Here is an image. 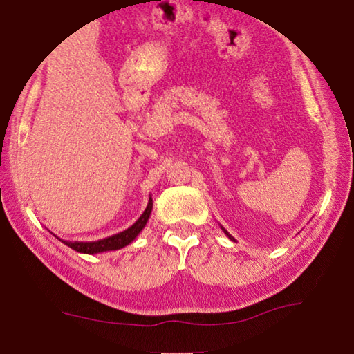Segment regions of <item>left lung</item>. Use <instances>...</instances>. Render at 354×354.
<instances>
[{"label":"left lung","instance_id":"left-lung-1","mask_svg":"<svg viewBox=\"0 0 354 354\" xmlns=\"http://www.w3.org/2000/svg\"><path fill=\"white\" fill-rule=\"evenodd\" d=\"M221 229H223V230H224V234H225V235H227V236H229V239H230V240H234V241H235V239H234V236H232V235H230V234H229V232H227V230H225V229H224V227H223V225H221Z\"/></svg>","mask_w":354,"mask_h":354}]
</instances>
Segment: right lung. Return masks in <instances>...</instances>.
Returning a JSON list of instances; mask_svg holds the SVG:
<instances>
[{
	"label": "right lung",
	"instance_id": "add662e5",
	"mask_svg": "<svg viewBox=\"0 0 354 354\" xmlns=\"http://www.w3.org/2000/svg\"><path fill=\"white\" fill-rule=\"evenodd\" d=\"M151 211H152V198L149 197V202H147L145 213L140 216L138 221H136L133 225H130L129 229L120 232V234L111 235V236H108V239H103L98 241H66V240L59 239L57 235L55 236L62 241V243H65L66 246H70L71 250H75L77 252H82V254H98V252L115 251L127 245H130L131 241H133L136 236L140 235V232L145 229L147 219H149Z\"/></svg>",
	"mask_w": 354,
	"mask_h": 354
}]
</instances>
